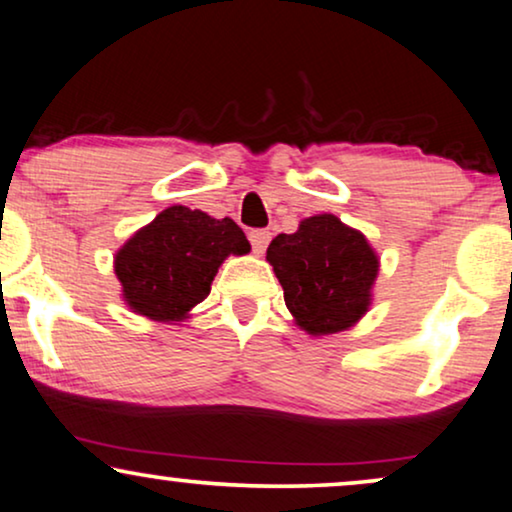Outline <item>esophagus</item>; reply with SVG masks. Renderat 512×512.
Here are the masks:
<instances>
[{
  "label": "esophagus",
  "instance_id": "34e87169",
  "mask_svg": "<svg viewBox=\"0 0 512 512\" xmlns=\"http://www.w3.org/2000/svg\"><path fill=\"white\" fill-rule=\"evenodd\" d=\"M269 241H271V234L267 229L250 231V245H252V252H255V255H264V250H267Z\"/></svg>",
  "mask_w": 512,
  "mask_h": 512
}]
</instances>
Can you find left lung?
<instances>
[{
	"label": "left lung",
	"mask_w": 512,
	"mask_h": 512,
	"mask_svg": "<svg viewBox=\"0 0 512 512\" xmlns=\"http://www.w3.org/2000/svg\"><path fill=\"white\" fill-rule=\"evenodd\" d=\"M267 262L288 312L307 335L349 331L371 309L380 257L340 217L323 212L302 219L295 234H278L269 243Z\"/></svg>",
	"instance_id": "left-lung-1"
}]
</instances>
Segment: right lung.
<instances>
[{
    "label": "right lung",
    "mask_w": 512,
    "mask_h": 512,
    "mask_svg": "<svg viewBox=\"0 0 512 512\" xmlns=\"http://www.w3.org/2000/svg\"><path fill=\"white\" fill-rule=\"evenodd\" d=\"M248 252V238L234 219L172 205L127 238L113 269L134 314L177 323L210 295L226 257Z\"/></svg>",
    "instance_id": "right-lung-1"
}]
</instances>
